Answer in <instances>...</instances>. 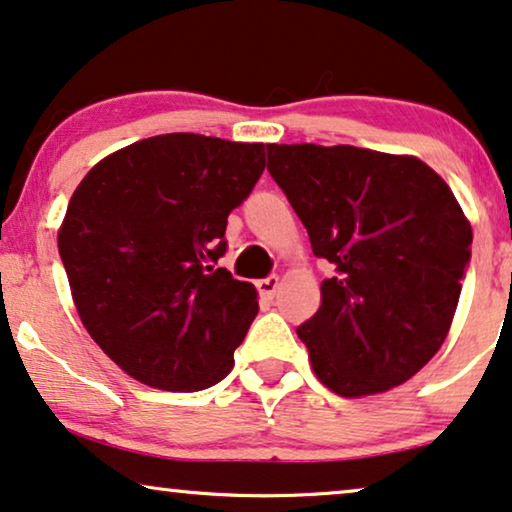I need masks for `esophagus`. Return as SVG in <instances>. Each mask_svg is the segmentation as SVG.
Listing matches in <instances>:
<instances>
[{
	"label": "esophagus",
	"mask_w": 512,
	"mask_h": 512,
	"mask_svg": "<svg viewBox=\"0 0 512 512\" xmlns=\"http://www.w3.org/2000/svg\"><path fill=\"white\" fill-rule=\"evenodd\" d=\"M278 288H281V278L278 276H269V278H262L260 283H257V290H260L262 297L271 299L278 292Z\"/></svg>",
	"instance_id": "obj_1"
}]
</instances>
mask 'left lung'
<instances>
[{
    "mask_svg": "<svg viewBox=\"0 0 512 512\" xmlns=\"http://www.w3.org/2000/svg\"><path fill=\"white\" fill-rule=\"evenodd\" d=\"M267 168L337 274L297 327L320 384L342 398L391 391L445 342L473 229L452 189L410 154L267 145Z\"/></svg>",
    "mask_w": 512,
    "mask_h": 512,
    "instance_id": "obj_1",
    "label": "left lung"
}]
</instances>
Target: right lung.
I'll list each match as a JSON object with an SVG mask.
<instances>
[{"label":"right lung","mask_w":512,"mask_h":512,"mask_svg":"<svg viewBox=\"0 0 512 512\" xmlns=\"http://www.w3.org/2000/svg\"><path fill=\"white\" fill-rule=\"evenodd\" d=\"M262 170V142L166 133L105 156L74 189L60 260L81 323L128 377L189 393L231 372L257 290L217 260Z\"/></svg>","instance_id":"add662e5"}]
</instances>
